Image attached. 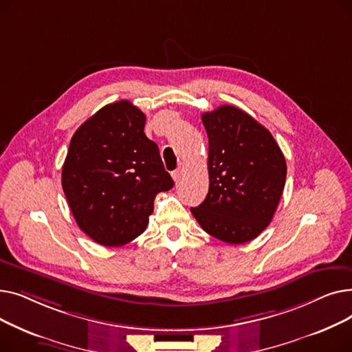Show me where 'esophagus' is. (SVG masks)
Masks as SVG:
<instances>
[{
  "label": "esophagus",
  "mask_w": 352,
  "mask_h": 352,
  "mask_svg": "<svg viewBox=\"0 0 352 352\" xmlns=\"http://www.w3.org/2000/svg\"><path fill=\"white\" fill-rule=\"evenodd\" d=\"M182 173H184V165H179L178 168L173 173V178H174V181L175 182H178L179 179H181V177H182Z\"/></svg>",
  "instance_id": "esophagus-1"
}]
</instances>
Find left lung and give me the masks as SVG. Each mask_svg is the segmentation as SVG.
<instances>
[{"label":"left lung","instance_id":"obj_1","mask_svg":"<svg viewBox=\"0 0 352 352\" xmlns=\"http://www.w3.org/2000/svg\"><path fill=\"white\" fill-rule=\"evenodd\" d=\"M201 118L208 135L210 188L191 212L221 241L248 243L278 207L287 177L284 154L268 129L236 107L221 105Z\"/></svg>","mask_w":352,"mask_h":352}]
</instances>
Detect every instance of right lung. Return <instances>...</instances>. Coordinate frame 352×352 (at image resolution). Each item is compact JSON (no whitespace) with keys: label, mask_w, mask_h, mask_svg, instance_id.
I'll use <instances>...</instances> for the list:
<instances>
[{"label":"right lung","mask_w":352,"mask_h":352,"mask_svg":"<svg viewBox=\"0 0 352 352\" xmlns=\"http://www.w3.org/2000/svg\"><path fill=\"white\" fill-rule=\"evenodd\" d=\"M145 114L126 100L102 107L72 135L61 182L78 227L96 243L120 247L141 235L158 192L174 187Z\"/></svg>","instance_id":"add662e5"}]
</instances>
